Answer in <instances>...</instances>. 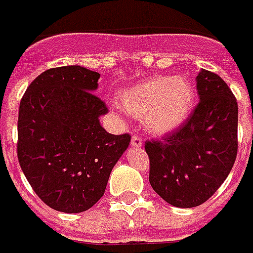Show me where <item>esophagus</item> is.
I'll use <instances>...</instances> for the list:
<instances>
[{
    "label": "esophagus",
    "mask_w": 253,
    "mask_h": 253,
    "mask_svg": "<svg viewBox=\"0 0 253 253\" xmlns=\"http://www.w3.org/2000/svg\"><path fill=\"white\" fill-rule=\"evenodd\" d=\"M131 145L135 148L143 147V139L139 135H136V133H133L132 137H131Z\"/></svg>",
    "instance_id": "1"
}]
</instances>
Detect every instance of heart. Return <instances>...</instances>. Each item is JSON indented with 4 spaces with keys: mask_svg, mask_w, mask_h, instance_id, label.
<instances>
[{
    "mask_svg": "<svg viewBox=\"0 0 253 253\" xmlns=\"http://www.w3.org/2000/svg\"><path fill=\"white\" fill-rule=\"evenodd\" d=\"M120 101L126 112L144 120L148 130L168 133L190 117L195 91L183 77H156L123 91Z\"/></svg>",
    "mask_w": 253,
    "mask_h": 253,
    "instance_id": "b5f03b06",
    "label": "heart"
}]
</instances>
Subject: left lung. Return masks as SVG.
I'll return each instance as SVG.
<instances>
[{"label": "left lung", "instance_id": "1", "mask_svg": "<svg viewBox=\"0 0 253 253\" xmlns=\"http://www.w3.org/2000/svg\"><path fill=\"white\" fill-rule=\"evenodd\" d=\"M196 87L200 101L186 122L144 145L152 188L178 208H194L213 196L237 159V98L208 70L199 73Z\"/></svg>", "mask_w": 253, "mask_h": 253}]
</instances>
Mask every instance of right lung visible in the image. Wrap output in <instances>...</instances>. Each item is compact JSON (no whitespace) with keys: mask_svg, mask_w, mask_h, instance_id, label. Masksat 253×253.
Masks as SVG:
<instances>
[{"mask_svg":"<svg viewBox=\"0 0 253 253\" xmlns=\"http://www.w3.org/2000/svg\"><path fill=\"white\" fill-rule=\"evenodd\" d=\"M100 74L82 66L49 69L20 100L16 153L28 183L52 209L80 213L105 192L109 175L130 144L98 117L108 106L93 91Z\"/></svg>","mask_w":253,"mask_h":253,"instance_id":"obj_1","label":"right lung"}]
</instances>
